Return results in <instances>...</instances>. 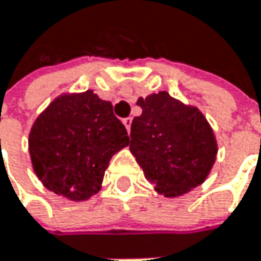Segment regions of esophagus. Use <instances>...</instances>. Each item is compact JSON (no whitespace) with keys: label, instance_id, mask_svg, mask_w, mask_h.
<instances>
[{"label":"esophagus","instance_id":"34e87169","mask_svg":"<svg viewBox=\"0 0 261 261\" xmlns=\"http://www.w3.org/2000/svg\"><path fill=\"white\" fill-rule=\"evenodd\" d=\"M123 124L126 126L127 132H130V124H132V118H130V117H127V118H123Z\"/></svg>","mask_w":261,"mask_h":261}]
</instances>
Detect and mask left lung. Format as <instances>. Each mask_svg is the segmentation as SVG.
I'll list each match as a JSON object with an SVG mask.
<instances>
[{"label": "left lung", "mask_w": 261, "mask_h": 261, "mask_svg": "<svg viewBox=\"0 0 261 261\" xmlns=\"http://www.w3.org/2000/svg\"><path fill=\"white\" fill-rule=\"evenodd\" d=\"M143 114L130 126L129 150L146 179L164 197H180L211 174L218 143L207 118L167 91L140 97Z\"/></svg>", "instance_id": "left-lung-1"}]
</instances>
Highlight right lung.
I'll use <instances>...</instances> for the list:
<instances>
[{
	"label": "right lung",
	"instance_id": "obj_1",
	"mask_svg": "<svg viewBox=\"0 0 261 261\" xmlns=\"http://www.w3.org/2000/svg\"><path fill=\"white\" fill-rule=\"evenodd\" d=\"M127 146V130L111 102L93 90L57 96L36 118L28 137L37 179L70 201L97 194L111 158Z\"/></svg>",
	"mask_w": 261,
	"mask_h": 261
}]
</instances>
